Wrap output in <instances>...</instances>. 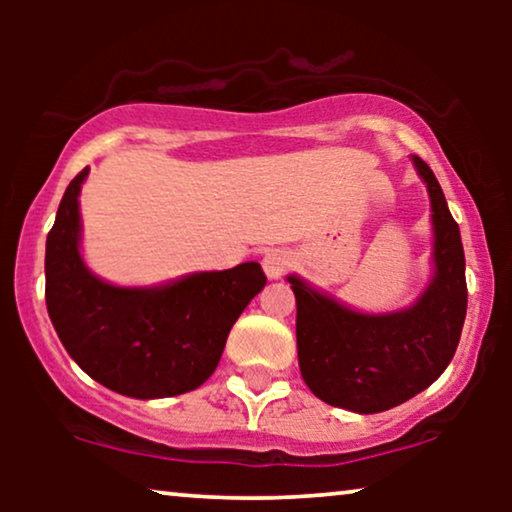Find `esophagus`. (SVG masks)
Segmentation results:
<instances>
[{
  "label": "esophagus",
  "instance_id": "1",
  "mask_svg": "<svg viewBox=\"0 0 512 512\" xmlns=\"http://www.w3.org/2000/svg\"><path fill=\"white\" fill-rule=\"evenodd\" d=\"M261 265H263L265 277L279 279L286 272V268H289V254H286L284 249H270L265 251Z\"/></svg>",
  "mask_w": 512,
  "mask_h": 512
}]
</instances>
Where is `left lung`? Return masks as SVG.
Masks as SVG:
<instances>
[{"instance_id": "left-lung-1", "label": "left lung", "mask_w": 512, "mask_h": 512, "mask_svg": "<svg viewBox=\"0 0 512 512\" xmlns=\"http://www.w3.org/2000/svg\"><path fill=\"white\" fill-rule=\"evenodd\" d=\"M431 205V279L408 307L363 312L286 275L296 296L300 375L321 401L359 415L396 408L450 366L466 319V258L436 174L410 156Z\"/></svg>"}]
</instances>
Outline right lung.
Wrapping results in <instances>:
<instances>
[{
    "label": "right lung",
    "instance_id": "1",
    "mask_svg": "<svg viewBox=\"0 0 512 512\" xmlns=\"http://www.w3.org/2000/svg\"><path fill=\"white\" fill-rule=\"evenodd\" d=\"M62 195L46 237V307L83 373L121 396L167 398L198 389L219 366L228 333L265 286L256 261L188 272L151 286L107 282L81 251V186Z\"/></svg>",
    "mask_w": 512,
    "mask_h": 512
}]
</instances>
